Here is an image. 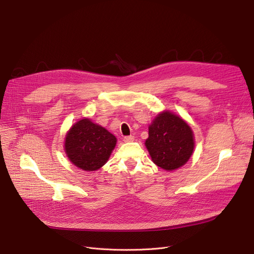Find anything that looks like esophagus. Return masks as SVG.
<instances>
[{"label": "esophagus", "mask_w": 254, "mask_h": 254, "mask_svg": "<svg viewBox=\"0 0 254 254\" xmlns=\"http://www.w3.org/2000/svg\"><path fill=\"white\" fill-rule=\"evenodd\" d=\"M135 140V138H134V136H126L125 138H124V141L126 142V143H128V142H132Z\"/></svg>", "instance_id": "1"}]
</instances>
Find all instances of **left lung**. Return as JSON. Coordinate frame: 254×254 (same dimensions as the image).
<instances>
[{"mask_svg": "<svg viewBox=\"0 0 254 254\" xmlns=\"http://www.w3.org/2000/svg\"><path fill=\"white\" fill-rule=\"evenodd\" d=\"M145 146L157 167L174 171L183 167L192 155L193 131L182 117L165 110L149 125Z\"/></svg>", "mask_w": 254, "mask_h": 254, "instance_id": "1", "label": "left lung"}]
</instances>
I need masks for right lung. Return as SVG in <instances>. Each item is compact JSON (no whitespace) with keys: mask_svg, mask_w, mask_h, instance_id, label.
Here are the masks:
<instances>
[{"mask_svg":"<svg viewBox=\"0 0 254 254\" xmlns=\"http://www.w3.org/2000/svg\"><path fill=\"white\" fill-rule=\"evenodd\" d=\"M117 139L110 131L89 118L75 123L64 137V152L69 161L83 171H97L107 162Z\"/></svg>","mask_w":254,"mask_h":254,"instance_id":"right-lung-1","label":"right lung"}]
</instances>
